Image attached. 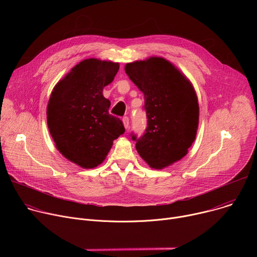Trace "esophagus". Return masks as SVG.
<instances>
[{
  "mask_svg": "<svg viewBox=\"0 0 257 257\" xmlns=\"http://www.w3.org/2000/svg\"><path fill=\"white\" fill-rule=\"evenodd\" d=\"M123 124H124V127H125L126 129H128V128H129L130 120H129V118H128V117H124V118H123Z\"/></svg>",
  "mask_w": 257,
  "mask_h": 257,
  "instance_id": "obj_1",
  "label": "esophagus"
}]
</instances>
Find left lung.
Here are the masks:
<instances>
[{
	"label": "left lung",
	"mask_w": 257,
	"mask_h": 257,
	"mask_svg": "<svg viewBox=\"0 0 257 257\" xmlns=\"http://www.w3.org/2000/svg\"><path fill=\"white\" fill-rule=\"evenodd\" d=\"M132 82L144 94L148 127L136 151L153 169H164L185 157L195 140L199 105L191 82L169 61L151 57L125 66Z\"/></svg>",
	"instance_id": "left-lung-1"
}]
</instances>
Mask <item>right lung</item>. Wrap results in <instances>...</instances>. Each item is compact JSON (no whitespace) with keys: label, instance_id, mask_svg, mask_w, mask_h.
<instances>
[{"label":"right lung","instance_id":"1","mask_svg":"<svg viewBox=\"0 0 257 257\" xmlns=\"http://www.w3.org/2000/svg\"><path fill=\"white\" fill-rule=\"evenodd\" d=\"M119 63L90 58L73 67L54 87L47 121L57 150L84 169L100 165L113 141L125 132L122 121L108 113L111 101L102 95Z\"/></svg>","mask_w":257,"mask_h":257}]
</instances>
